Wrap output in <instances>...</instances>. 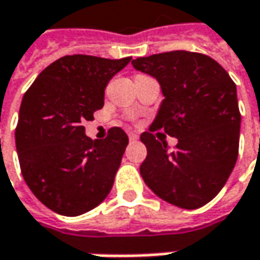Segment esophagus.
<instances>
[{
  "mask_svg": "<svg viewBox=\"0 0 260 260\" xmlns=\"http://www.w3.org/2000/svg\"><path fill=\"white\" fill-rule=\"evenodd\" d=\"M128 139H130V142H135V140L139 139V136H137L136 133H128Z\"/></svg>",
  "mask_w": 260,
  "mask_h": 260,
  "instance_id": "1",
  "label": "esophagus"
}]
</instances>
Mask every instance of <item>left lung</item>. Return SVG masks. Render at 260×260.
I'll use <instances>...</instances> for the list:
<instances>
[{
  "label": "left lung",
  "instance_id": "obj_1",
  "mask_svg": "<svg viewBox=\"0 0 260 260\" xmlns=\"http://www.w3.org/2000/svg\"><path fill=\"white\" fill-rule=\"evenodd\" d=\"M153 76L165 99L149 132L142 133L148 155L140 174L161 199L198 209L221 191L239 156L241 115L236 83L211 57L171 51L132 61ZM177 137L171 151L159 135Z\"/></svg>",
  "mask_w": 260,
  "mask_h": 260
}]
</instances>
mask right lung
<instances>
[{
	"instance_id": "add662e5",
	"label": "right lung",
	"mask_w": 260,
	"mask_h": 260,
	"mask_svg": "<svg viewBox=\"0 0 260 260\" xmlns=\"http://www.w3.org/2000/svg\"><path fill=\"white\" fill-rule=\"evenodd\" d=\"M132 57L66 55L26 90L16 127L20 170L32 193L66 216L96 208L112 188L128 137L120 127L92 140L85 121L104 107L105 87Z\"/></svg>"
}]
</instances>
